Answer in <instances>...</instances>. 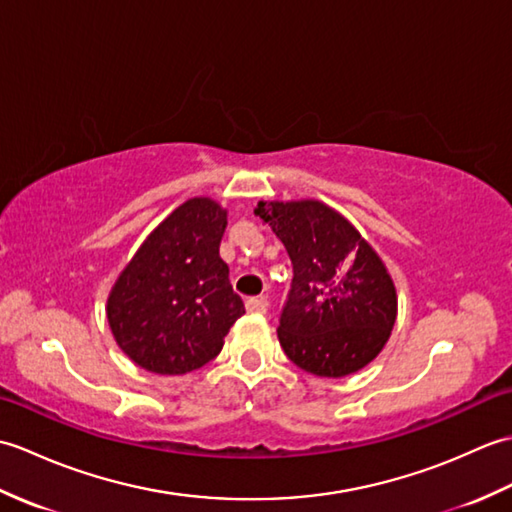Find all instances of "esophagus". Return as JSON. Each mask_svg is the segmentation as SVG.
<instances>
[{"instance_id":"esophagus-1","label":"esophagus","mask_w":512,"mask_h":512,"mask_svg":"<svg viewBox=\"0 0 512 512\" xmlns=\"http://www.w3.org/2000/svg\"><path fill=\"white\" fill-rule=\"evenodd\" d=\"M246 310H248V312H257V314L266 312V299H262V297H250V299H246Z\"/></svg>"}]
</instances>
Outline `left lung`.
I'll return each mask as SVG.
<instances>
[{
	"mask_svg": "<svg viewBox=\"0 0 512 512\" xmlns=\"http://www.w3.org/2000/svg\"><path fill=\"white\" fill-rule=\"evenodd\" d=\"M292 270L279 343L297 367L341 378L372 363L396 323V288L361 233L317 200L257 202Z\"/></svg>",
	"mask_w": 512,
	"mask_h": 512,
	"instance_id": "1",
	"label": "left lung"
}]
</instances>
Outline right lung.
I'll return each instance as SVG.
<instances>
[{
    "label": "right lung",
    "instance_id": "add662e5",
    "mask_svg": "<svg viewBox=\"0 0 512 512\" xmlns=\"http://www.w3.org/2000/svg\"><path fill=\"white\" fill-rule=\"evenodd\" d=\"M226 211L209 198L178 206L118 277L107 321L121 350L147 372L187 374L220 354L244 314L220 257Z\"/></svg>",
    "mask_w": 512,
    "mask_h": 512
}]
</instances>
